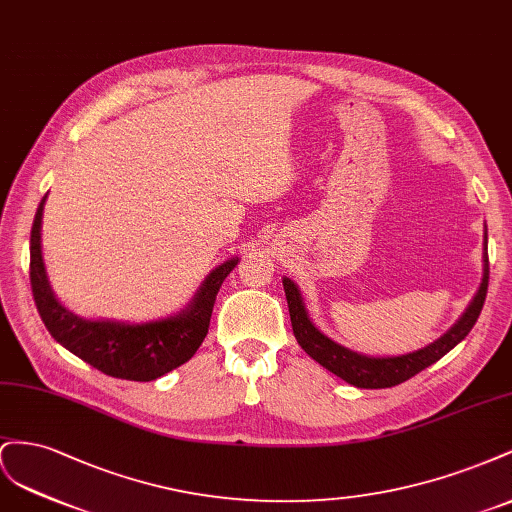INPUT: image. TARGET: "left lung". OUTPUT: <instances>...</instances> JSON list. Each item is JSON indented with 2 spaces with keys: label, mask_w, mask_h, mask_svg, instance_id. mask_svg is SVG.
<instances>
[{
  "label": "left lung",
  "mask_w": 512,
  "mask_h": 512,
  "mask_svg": "<svg viewBox=\"0 0 512 512\" xmlns=\"http://www.w3.org/2000/svg\"><path fill=\"white\" fill-rule=\"evenodd\" d=\"M283 287H285L287 306H289L291 328H294L296 339L306 354H309L313 360H317L321 367L345 379L347 384H352L356 388H390L405 382V379L414 377L422 369L431 367L433 362L446 356L450 349L459 341H463L467 337V332L474 328L480 311H483L487 287H489L487 240H485V274L476 298L472 300L470 306H467L463 317L444 334L442 339H437L425 349H418L414 354L394 356V358H371V356H360L356 352H349V349L324 337V334L311 324L309 315L304 311L300 291L294 283L289 279H283Z\"/></svg>",
  "instance_id": "8db88e82"
}]
</instances>
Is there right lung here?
<instances>
[{"label":"right lung","mask_w":512,"mask_h":512,"mask_svg":"<svg viewBox=\"0 0 512 512\" xmlns=\"http://www.w3.org/2000/svg\"><path fill=\"white\" fill-rule=\"evenodd\" d=\"M45 199L42 197L36 210L32 238H29V283H32L36 309L51 337L94 369L130 382H152L191 360L208 334L218 289L227 274L236 268L238 259H229L218 266L203 283L195 302L180 315L148 321V324L87 321L66 311L49 287L40 253Z\"/></svg>","instance_id":"1"}]
</instances>
